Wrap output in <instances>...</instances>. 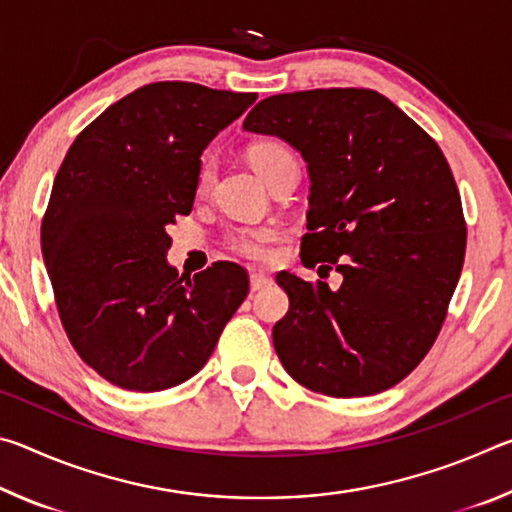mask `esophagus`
Masks as SVG:
<instances>
[{
    "label": "esophagus",
    "mask_w": 512,
    "mask_h": 512,
    "mask_svg": "<svg viewBox=\"0 0 512 512\" xmlns=\"http://www.w3.org/2000/svg\"><path fill=\"white\" fill-rule=\"evenodd\" d=\"M273 284V277L266 275V273H250V291H262L266 287H271Z\"/></svg>",
    "instance_id": "1"
}]
</instances>
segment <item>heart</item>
<instances>
[{
  "label": "heart",
  "instance_id": "obj_1",
  "mask_svg": "<svg viewBox=\"0 0 512 512\" xmlns=\"http://www.w3.org/2000/svg\"><path fill=\"white\" fill-rule=\"evenodd\" d=\"M248 162L250 167L262 176L264 183H268V178H271L277 169L289 162H296V158H293V153L287 144L277 140H262V142H255L248 149ZM212 178H214L212 162H203L201 171H198V185H196L198 194H203L210 189ZM273 241H275V232L271 228H241L230 235L228 248L239 257L253 259V262H262V259H266L268 253H271Z\"/></svg>",
  "mask_w": 512,
  "mask_h": 512
}]
</instances>
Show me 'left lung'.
Listing matches in <instances>:
<instances>
[{
  "label": "left lung",
  "mask_w": 512,
  "mask_h": 512,
  "mask_svg": "<svg viewBox=\"0 0 512 512\" xmlns=\"http://www.w3.org/2000/svg\"><path fill=\"white\" fill-rule=\"evenodd\" d=\"M244 128L280 137L307 162L300 259L343 275L332 291L277 273L289 296L273 327L282 366L329 397L395 386L436 341L465 259L461 196L443 151L384 94L359 88L275 94Z\"/></svg>",
  "instance_id": "left-lung-1"
}]
</instances>
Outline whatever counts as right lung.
Wrapping results in <instances>:
<instances>
[{
  "mask_svg": "<svg viewBox=\"0 0 512 512\" xmlns=\"http://www.w3.org/2000/svg\"><path fill=\"white\" fill-rule=\"evenodd\" d=\"M257 94L162 81L119 99L76 137L42 219V257L69 343L103 379L155 393L201 370L248 296L216 262H167V225L194 205L201 155Z\"/></svg>",
  "mask_w": 512,
  "mask_h": 512,
  "instance_id": "1",
  "label": "right lung"
}]
</instances>
